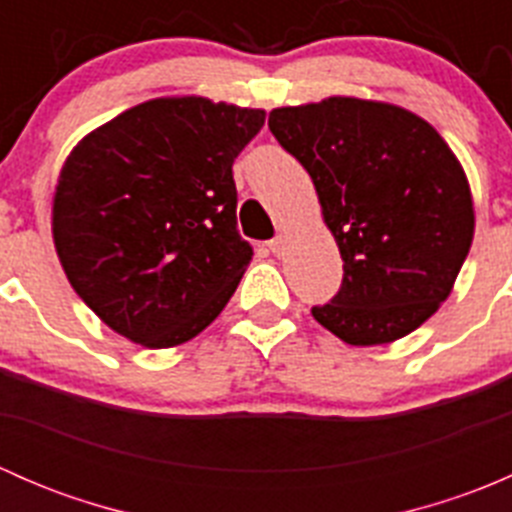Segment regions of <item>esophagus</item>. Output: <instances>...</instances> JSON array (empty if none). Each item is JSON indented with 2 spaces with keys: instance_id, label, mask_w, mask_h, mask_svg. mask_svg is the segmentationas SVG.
Listing matches in <instances>:
<instances>
[{
  "instance_id": "esophagus-1",
  "label": "esophagus",
  "mask_w": 512,
  "mask_h": 512,
  "mask_svg": "<svg viewBox=\"0 0 512 512\" xmlns=\"http://www.w3.org/2000/svg\"><path fill=\"white\" fill-rule=\"evenodd\" d=\"M270 250L275 252L277 257L285 255V250H287V237H282V235H280V237H275V240L270 242Z\"/></svg>"
}]
</instances>
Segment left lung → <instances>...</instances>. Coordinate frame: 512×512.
Wrapping results in <instances>:
<instances>
[{"label": "left lung", "instance_id": "left-lung-1", "mask_svg": "<svg viewBox=\"0 0 512 512\" xmlns=\"http://www.w3.org/2000/svg\"><path fill=\"white\" fill-rule=\"evenodd\" d=\"M267 126L312 178L344 260L342 287L312 317L352 347L421 327L451 294L476 230L456 153L421 116L369 98L282 106Z\"/></svg>", "mask_w": 512, "mask_h": 512}]
</instances>
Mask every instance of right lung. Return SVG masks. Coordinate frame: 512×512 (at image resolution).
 <instances>
[{
    "mask_svg": "<svg viewBox=\"0 0 512 512\" xmlns=\"http://www.w3.org/2000/svg\"><path fill=\"white\" fill-rule=\"evenodd\" d=\"M262 108L163 96L81 138L61 165L51 235L71 287L148 349L198 337L252 260L237 232L232 163Z\"/></svg>",
    "mask_w": 512,
    "mask_h": 512,
    "instance_id": "right-lung-1",
    "label": "right lung"
}]
</instances>
